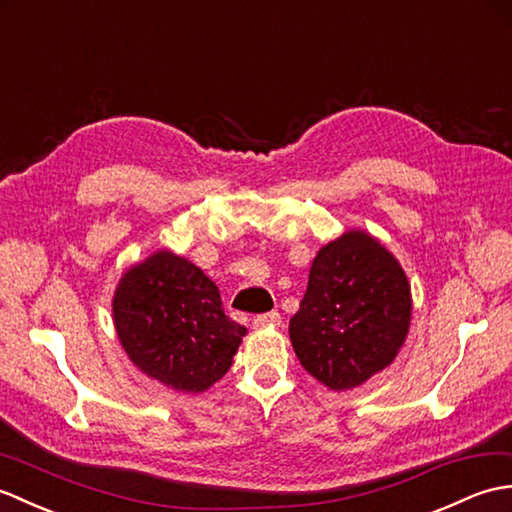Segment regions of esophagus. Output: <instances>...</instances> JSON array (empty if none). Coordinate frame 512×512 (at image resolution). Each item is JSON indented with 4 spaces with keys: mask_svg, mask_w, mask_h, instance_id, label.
I'll use <instances>...</instances> for the list:
<instances>
[{
    "mask_svg": "<svg viewBox=\"0 0 512 512\" xmlns=\"http://www.w3.org/2000/svg\"><path fill=\"white\" fill-rule=\"evenodd\" d=\"M282 322V315L278 311H269V313H260L254 317V326L256 328H274V326H280Z\"/></svg>",
    "mask_w": 512,
    "mask_h": 512,
    "instance_id": "obj_1",
    "label": "esophagus"
}]
</instances>
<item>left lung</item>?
I'll use <instances>...</instances> for the list:
<instances>
[{
    "instance_id": "8db88e82",
    "label": "left lung",
    "mask_w": 512,
    "mask_h": 512,
    "mask_svg": "<svg viewBox=\"0 0 512 512\" xmlns=\"http://www.w3.org/2000/svg\"><path fill=\"white\" fill-rule=\"evenodd\" d=\"M410 317L405 271L379 241L355 230L317 252L289 335L311 377L350 390L390 366Z\"/></svg>"
}]
</instances>
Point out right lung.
<instances>
[{
    "instance_id": "obj_1",
    "label": "right lung",
    "mask_w": 512,
    "mask_h": 512,
    "mask_svg": "<svg viewBox=\"0 0 512 512\" xmlns=\"http://www.w3.org/2000/svg\"><path fill=\"white\" fill-rule=\"evenodd\" d=\"M113 322L135 366L192 394L230 370L247 333L223 313L217 285L173 252H157L122 276Z\"/></svg>"
}]
</instances>
